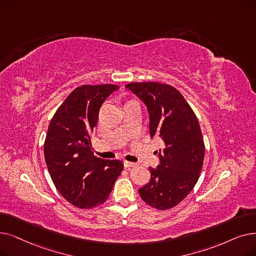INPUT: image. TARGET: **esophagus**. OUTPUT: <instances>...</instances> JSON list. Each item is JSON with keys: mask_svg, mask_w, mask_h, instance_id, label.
I'll return each instance as SVG.
<instances>
[{"mask_svg": "<svg viewBox=\"0 0 256 256\" xmlns=\"http://www.w3.org/2000/svg\"><path fill=\"white\" fill-rule=\"evenodd\" d=\"M124 164L126 168H136V166H137V163L130 162V161H124Z\"/></svg>", "mask_w": 256, "mask_h": 256, "instance_id": "esophagus-1", "label": "esophagus"}]
</instances>
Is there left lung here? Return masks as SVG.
I'll use <instances>...</instances> for the list:
<instances>
[{"instance_id":"1","label":"left lung","mask_w":256,"mask_h":256,"mask_svg":"<svg viewBox=\"0 0 256 256\" xmlns=\"http://www.w3.org/2000/svg\"><path fill=\"white\" fill-rule=\"evenodd\" d=\"M126 86L148 108L150 137L159 136L165 144L159 150L160 164L150 168V181L140 188V196L154 208L170 209L194 190L203 168L205 146L198 118L170 84L130 82Z\"/></svg>"}]
</instances>
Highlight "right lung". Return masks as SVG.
Masks as SVG:
<instances>
[{
  "instance_id": "add662e5",
  "label": "right lung",
  "mask_w": 256,
  "mask_h": 256,
  "mask_svg": "<svg viewBox=\"0 0 256 256\" xmlns=\"http://www.w3.org/2000/svg\"><path fill=\"white\" fill-rule=\"evenodd\" d=\"M118 88L116 84L76 88L55 112L48 128L44 154L51 179L66 201L82 209L104 203L124 170L119 160L95 157L90 137L99 108Z\"/></svg>"
}]
</instances>
